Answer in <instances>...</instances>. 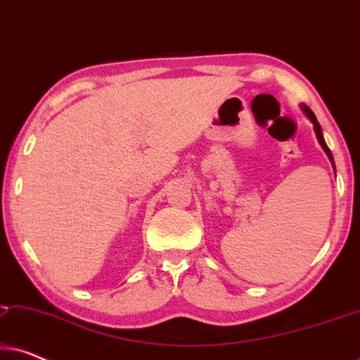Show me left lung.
Instances as JSON below:
<instances>
[{
  "mask_svg": "<svg viewBox=\"0 0 360 360\" xmlns=\"http://www.w3.org/2000/svg\"><path fill=\"white\" fill-rule=\"evenodd\" d=\"M300 108H302L303 115L307 116L309 121H311V124H313V129H314V134H316V139H318V142H319V146H321V149L324 150V154L328 155V159H329V162H331L333 169L336 170V167H334V159H333V154H331V150H329V147L326 146V141H324L323 129H321V126H319V122H318V120H316V116H314V112H313L311 110H309L308 106H304V105H300Z\"/></svg>",
  "mask_w": 360,
  "mask_h": 360,
  "instance_id": "1",
  "label": "left lung"
}]
</instances>
